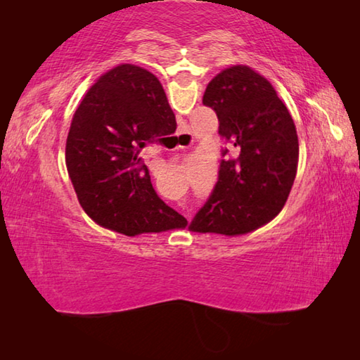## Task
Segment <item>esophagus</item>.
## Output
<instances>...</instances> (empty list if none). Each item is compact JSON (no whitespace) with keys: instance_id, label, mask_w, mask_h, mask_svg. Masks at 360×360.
<instances>
[{"instance_id":"esophagus-1","label":"esophagus","mask_w":360,"mask_h":360,"mask_svg":"<svg viewBox=\"0 0 360 360\" xmlns=\"http://www.w3.org/2000/svg\"><path fill=\"white\" fill-rule=\"evenodd\" d=\"M179 136H182V138H191V135H188V133H179ZM192 143V138L188 139V144Z\"/></svg>"}]
</instances>
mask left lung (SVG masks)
I'll use <instances>...</instances> for the list:
<instances>
[{"mask_svg":"<svg viewBox=\"0 0 360 360\" xmlns=\"http://www.w3.org/2000/svg\"><path fill=\"white\" fill-rule=\"evenodd\" d=\"M203 105L214 109L224 141L217 182L191 229L243 235L270 222L288 202L298 165V138L276 90L249 66L212 79Z\"/></svg>","mask_w":360,"mask_h":360,"instance_id":"left-lung-1","label":"left lung"}]
</instances>
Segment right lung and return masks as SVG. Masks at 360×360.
I'll return each mask as SVG.
<instances>
[{
    "label": "right lung",
    "mask_w": 360,
    "mask_h": 360,
    "mask_svg": "<svg viewBox=\"0 0 360 360\" xmlns=\"http://www.w3.org/2000/svg\"><path fill=\"white\" fill-rule=\"evenodd\" d=\"M169 115L160 81L135 65L115 66L85 94L66 139V167L96 224L129 236L186 227V217L154 191L139 157L144 146L168 136Z\"/></svg>",
    "instance_id": "obj_1"
}]
</instances>
